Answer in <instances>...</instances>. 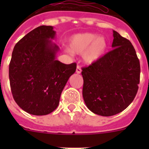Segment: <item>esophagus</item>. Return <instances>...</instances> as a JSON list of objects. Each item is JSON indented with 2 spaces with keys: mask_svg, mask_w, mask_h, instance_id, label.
Listing matches in <instances>:
<instances>
[{
  "mask_svg": "<svg viewBox=\"0 0 149 149\" xmlns=\"http://www.w3.org/2000/svg\"><path fill=\"white\" fill-rule=\"evenodd\" d=\"M76 72H77V74H81V68L80 65H77V68H76Z\"/></svg>",
  "mask_w": 149,
  "mask_h": 149,
  "instance_id": "obj_1",
  "label": "esophagus"
}]
</instances>
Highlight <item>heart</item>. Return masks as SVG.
Wrapping results in <instances>:
<instances>
[{"instance_id":"heart-1","label":"heart","mask_w":149,"mask_h":149,"mask_svg":"<svg viewBox=\"0 0 149 149\" xmlns=\"http://www.w3.org/2000/svg\"><path fill=\"white\" fill-rule=\"evenodd\" d=\"M107 45L104 36L85 33L73 36L69 40L68 48L72 53L83 54V60L86 63L93 64L104 56Z\"/></svg>"}]
</instances>
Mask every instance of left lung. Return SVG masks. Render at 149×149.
<instances>
[{"mask_svg": "<svg viewBox=\"0 0 149 149\" xmlns=\"http://www.w3.org/2000/svg\"><path fill=\"white\" fill-rule=\"evenodd\" d=\"M113 49L98 61L82 68L83 97L89 110L102 116L121 113L138 91L140 65L128 39L113 30Z\"/></svg>", "mask_w": 149, "mask_h": 149, "instance_id": "obj_1", "label": "left lung"}]
</instances>
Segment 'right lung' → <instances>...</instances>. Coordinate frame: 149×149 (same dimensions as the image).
Returning a JSON list of instances; mask_svg holds the SVG:
<instances>
[{"label":"right lung","mask_w":149,"mask_h":149,"mask_svg":"<svg viewBox=\"0 0 149 149\" xmlns=\"http://www.w3.org/2000/svg\"><path fill=\"white\" fill-rule=\"evenodd\" d=\"M52 26L38 27L18 41L9 66L13 98L25 112L36 116L51 113L57 107L63 88L77 64L56 60L59 47L51 39Z\"/></svg>","instance_id":"right-lung-1"}]
</instances>
